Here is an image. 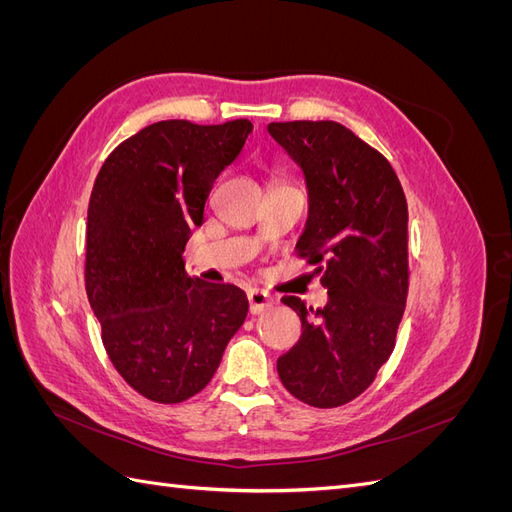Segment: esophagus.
Listing matches in <instances>:
<instances>
[{"label":"esophagus","instance_id":"1","mask_svg":"<svg viewBox=\"0 0 512 512\" xmlns=\"http://www.w3.org/2000/svg\"><path fill=\"white\" fill-rule=\"evenodd\" d=\"M247 301H250V312L252 314H262L265 309L275 305L273 294H269L267 290H262V288H250V292H247Z\"/></svg>","mask_w":512,"mask_h":512}]
</instances>
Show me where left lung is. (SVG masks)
Listing matches in <instances>:
<instances>
[{
    "mask_svg": "<svg viewBox=\"0 0 512 512\" xmlns=\"http://www.w3.org/2000/svg\"><path fill=\"white\" fill-rule=\"evenodd\" d=\"M303 170L309 215L297 252L324 265L329 303L284 297L301 318L299 344L277 359L286 389L314 408L359 397L395 348L408 297V205L382 153L335 121L269 123ZM322 271V267H320Z\"/></svg>",
    "mask_w": 512,
    "mask_h": 512,
    "instance_id": "1",
    "label": "left lung"
}]
</instances>
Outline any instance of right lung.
Masks as SVG:
<instances>
[{
  "label": "right lung",
  "mask_w": 512,
  "mask_h": 512,
  "mask_svg": "<svg viewBox=\"0 0 512 512\" xmlns=\"http://www.w3.org/2000/svg\"><path fill=\"white\" fill-rule=\"evenodd\" d=\"M252 121L168 119L123 141L102 164L87 211L85 288L108 359L134 391L179 404L205 389L247 316L245 292L185 273L215 179L237 160Z\"/></svg>",
  "instance_id": "right-lung-1"
}]
</instances>
